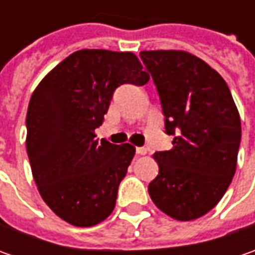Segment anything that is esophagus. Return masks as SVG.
Masks as SVG:
<instances>
[{
	"label": "esophagus",
	"mask_w": 255,
	"mask_h": 255,
	"mask_svg": "<svg viewBox=\"0 0 255 255\" xmlns=\"http://www.w3.org/2000/svg\"><path fill=\"white\" fill-rule=\"evenodd\" d=\"M136 153H137V154H146V153H147V149H146V147H136Z\"/></svg>",
	"instance_id": "1"
}]
</instances>
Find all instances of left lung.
I'll list each match as a JSON object with an SVG mask.
<instances>
[{"mask_svg":"<svg viewBox=\"0 0 255 255\" xmlns=\"http://www.w3.org/2000/svg\"><path fill=\"white\" fill-rule=\"evenodd\" d=\"M160 98L170 150L153 154L159 174L153 203L171 219L190 221L221 200L237 166L241 122L221 75L184 51H142Z\"/></svg>","mask_w":255,"mask_h":255,"instance_id":"1","label":"left lung"}]
</instances>
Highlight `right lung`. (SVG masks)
<instances>
[{"label": "right lung", "mask_w": 255, "mask_h": 255, "mask_svg": "<svg viewBox=\"0 0 255 255\" xmlns=\"http://www.w3.org/2000/svg\"><path fill=\"white\" fill-rule=\"evenodd\" d=\"M147 82L132 52L82 49L36 86L26 112V153L41 197L66 223L92 227L111 216L134 147L99 142L95 129L118 86Z\"/></svg>", "instance_id": "right-lung-1"}]
</instances>
